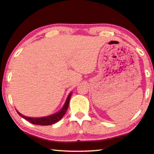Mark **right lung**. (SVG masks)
<instances>
[{
	"label": "right lung",
	"instance_id": "obj_1",
	"mask_svg": "<svg viewBox=\"0 0 154 154\" xmlns=\"http://www.w3.org/2000/svg\"><path fill=\"white\" fill-rule=\"evenodd\" d=\"M72 94V92L69 93V95L67 96L64 105H63L62 108L59 111L55 112L53 114L49 115V116L40 117V118H31V117L23 116L20 112H18L17 110H17V112L19 114L20 116H21L22 118L25 119L26 120H27V121L31 122V123L34 125H50L54 124L56 122H58L64 116V115L65 114V112H66L67 110V108H68L69 99H70Z\"/></svg>",
	"mask_w": 154,
	"mask_h": 154
}]
</instances>
